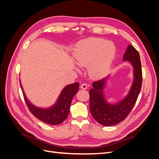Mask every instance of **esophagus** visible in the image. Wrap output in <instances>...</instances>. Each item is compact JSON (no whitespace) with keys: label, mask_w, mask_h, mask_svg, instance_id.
I'll use <instances>...</instances> for the list:
<instances>
[{"label":"esophagus","mask_w":159,"mask_h":159,"mask_svg":"<svg viewBox=\"0 0 159 159\" xmlns=\"http://www.w3.org/2000/svg\"><path fill=\"white\" fill-rule=\"evenodd\" d=\"M87 87H88V85L86 83H82L81 85H80V88L82 89H86L87 88Z\"/></svg>","instance_id":"obj_1"}]
</instances>
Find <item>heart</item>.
I'll return each mask as SVG.
<instances>
[{"label":"heart","mask_w":159,"mask_h":159,"mask_svg":"<svg viewBox=\"0 0 159 159\" xmlns=\"http://www.w3.org/2000/svg\"><path fill=\"white\" fill-rule=\"evenodd\" d=\"M116 52L113 43L101 38H91L78 43L74 57L79 66H89L91 76L100 79L109 72Z\"/></svg>","instance_id":"b5f03b06"}]
</instances>
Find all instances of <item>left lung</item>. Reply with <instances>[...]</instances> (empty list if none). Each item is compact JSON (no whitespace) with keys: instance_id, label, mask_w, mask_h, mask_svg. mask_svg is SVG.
<instances>
[{"instance_id":"left-lung-1","label":"left lung","mask_w":159,"mask_h":159,"mask_svg":"<svg viewBox=\"0 0 159 159\" xmlns=\"http://www.w3.org/2000/svg\"><path fill=\"white\" fill-rule=\"evenodd\" d=\"M134 67V79L128 95L117 104H108L103 95L106 79L93 82L89 90V109L92 116L99 124L105 126H112L126 119L130 113L140 93L142 85V70L139 54L134 47L128 45L124 55Z\"/></svg>"}]
</instances>
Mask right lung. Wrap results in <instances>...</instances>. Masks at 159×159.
Masks as SVG:
<instances>
[{"label": "right lung", "mask_w": 159, "mask_h": 159, "mask_svg": "<svg viewBox=\"0 0 159 159\" xmlns=\"http://www.w3.org/2000/svg\"><path fill=\"white\" fill-rule=\"evenodd\" d=\"M79 83H75L66 87L61 93L57 103L49 109H39L33 106L29 102L24 92L23 96L29 111L35 117L46 124L58 125L63 122L68 116L71 102L79 91ZM20 87L22 88L21 85Z\"/></svg>", "instance_id": "right-lung-1"}]
</instances>
